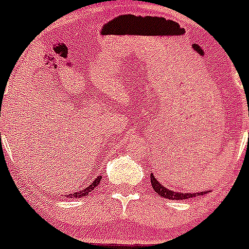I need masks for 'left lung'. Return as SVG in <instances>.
<instances>
[{
  "mask_svg": "<svg viewBox=\"0 0 249 249\" xmlns=\"http://www.w3.org/2000/svg\"><path fill=\"white\" fill-rule=\"evenodd\" d=\"M151 185H152L153 190L159 195L163 196V198L171 199V200H185V199L194 198V196H199V195L206 194V192L200 193H179V192H173V190L167 189L164 185H162L159 180L155 178L152 173H151Z\"/></svg>",
  "mask_w": 249,
  "mask_h": 249,
  "instance_id": "1",
  "label": "left lung"
}]
</instances>
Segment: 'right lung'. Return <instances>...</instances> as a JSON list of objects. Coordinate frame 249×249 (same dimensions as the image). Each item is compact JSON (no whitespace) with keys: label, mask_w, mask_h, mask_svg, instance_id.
Listing matches in <instances>:
<instances>
[{"label":"right lung","mask_w":249,"mask_h":249,"mask_svg":"<svg viewBox=\"0 0 249 249\" xmlns=\"http://www.w3.org/2000/svg\"><path fill=\"white\" fill-rule=\"evenodd\" d=\"M101 179H102V176H99V177L94 178V180H93V182L90 183L89 185H87V187H86L85 189H82V190L78 189L77 192L72 193V194L66 195V196H67V198H83V196H87L88 193H90L93 189H94V188L98 187V184H99V182H101Z\"/></svg>","instance_id":"right-lung-1"}]
</instances>
